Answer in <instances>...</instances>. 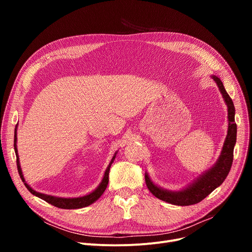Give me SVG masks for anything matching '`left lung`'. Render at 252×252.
<instances>
[{"label": "left lung", "mask_w": 252, "mask_h": 252, "mask_svg": "<svg viewBox=\"0 0 252 252\" xmlns=\"http://www.w3.org/2000/svg\"><path fill=\"white\" fill-rule=\"evenodd\" d=\"M215 82L220 88L221 95L228 105V119L229 127L228 135L224 141L221 154L215 166L211 167L205 174H203L199 179H197L191 186L181 192H169L163 189L158 188L150 181L148 175L145 176L147 188L149 191L158 199L162 201L175 204V205H192L202 201L206 196H208L220 185L222 184L224 179L227 178L231 169L234 157V146L237 139V126L235 123V106L229 96L228 93L223 88L220 79L216 75L213 76Z\"/></svg>", "instance_id": "8db88e82"}]
</instances>
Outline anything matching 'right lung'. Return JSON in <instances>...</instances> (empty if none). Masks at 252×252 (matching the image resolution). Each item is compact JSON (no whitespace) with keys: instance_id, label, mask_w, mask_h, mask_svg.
I'll use <instances>...</instances> for the list:
<instances>
[{"instance_id":"1","label":"right lung","mask_w":252,"mask_h":252,"mask_svg":"<svg viewBox=\"0 0 252 252\" xmlns=\"http://www.w3.org/2000/svg\"><path fill=\"white\" fill-rule=\"evenodd\" d=\"M16 130H17V125L15 127V133H14V150H15V154H16V162H17V169H18V174L22 180V182L24 183L25 187L28 188V190L35 195L36 197L41 198V199L45 200L46 202L54 205L56 207L59 208H63V209H75V208H82V207H86L90 204H92L93 202H95L97 199H99L100 196L104 193L106 187H107L108 185V181H109V170H110V166L114 160L115 156L112 158L111 162L109 163L107 169L105 171V175L103 178L102 183L100 184V186L94 191L92 192L89 195H86L84 197H78V198H60V197H54V196H51V195H46V194H42V193H38L35 192L34 190H32L28 184L25 183V180L23 178V175L21 173V168H20V164H19V160H18V154H17V148H16V140H17V135H16Z\"/></svg>"}]
</instances>
